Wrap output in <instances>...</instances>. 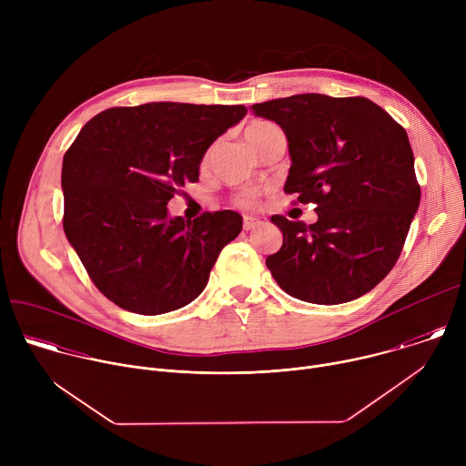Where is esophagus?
<instances>
[{
  "mask_svg": "<svg viewBox=\"0 0 466 466\" xmlns=\"http://www.w3.org/2000/svg\"><path fill=\"white\" fill-rule=\"evenodd\" d=\"M258 225H259V219L250 218V216H245V218H243V228H245V230H254Z\"/></svg>",
  "mask_w": 466,
  "mask_h": 466,
  "instance_id": "34e87169",
  "label": "esophagus"
}]
</instances>
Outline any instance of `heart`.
<instances>
[{"label": "heart", "instance_id": "b5f03b06", "mask_svg": "<svg viewBox=\"0 0 466 466\" xmlns=\"http://www.w3.org/2000/svg\"><path fill=\"white\" fill-rule=\"evenodd\" d=\"M273 128H277L273 123L269 121H263V119H254L250 121L247 127H245V138L247 142L250 144V147L254 151H258L259 144L263 142V138L268 137V132H271ZM208 160V155L205 158V162ZM259 197H261V191L259 189H248V191H243L241 195H238L234 198V205L239 207V208H256L258 203H259Z\"/></svg>", "mask_w": 466, "mask_h": 466}]
</instances>
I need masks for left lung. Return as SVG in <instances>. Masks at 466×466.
<instances>
[{
    "label": "left lung",
    "mask_w": 466,
    "mask_h": 466,
    "mask_svg": "<svg viewBox=\"0 0 466 466\" xmlns=\"http://www.w3.org/2000/svg\"><path fill=\"white\" fill-rule=\"evenodd\" d=\"M282 127L291 167L284 186L317 205V223L271 221L284 243L265 265L291 297L341 304L394 268L420 203L408 132L367 97L299 94L252 105Z\"/></svg>",
    "instance_id": "left-lung-1"
}]
</instances>
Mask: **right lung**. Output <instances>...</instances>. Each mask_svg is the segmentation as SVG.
Listing matches in <instances>:
<instances>
[{
    "mask_svg": "<svg viewBox=\"0 0 466 466\" xmlns=\"http://www.w3.org/2000/svg\"><path fill=\"white\" fill-rule=\"evenodd\" d=\"M243 105L147 103L94 116L62 160L64 232L96 288L116 306L160 315L195 300L238 238V212L167 218L198 180L207 149L243 119Z\"/></svg>",
    "mask_w": 466,
    "mask_h": 466,
    "instance_id": "1",
    "label": "right lung"
}]
</instances>
